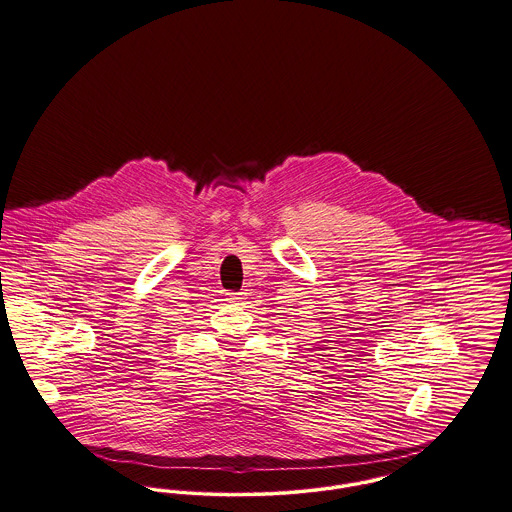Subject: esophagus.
I'll use <instances>...</instances> for the list:
<instances>
[{
	"label": "esophagus",
	"instance_id": "34e87169",
	"mask_svg": "<svg viewBox=\"0 0 512 512\" xmlns=\"http://www.w3.org/2000/svg\"><path fill=\"white\" fill-rule=\"evenodd\" d=\"M244 293H229L227 295V301H231V303H240L244 297H242Z\"/></svg>",
	"mask_w": 512,
	"mask_h": 512
}]
</instances>
